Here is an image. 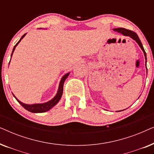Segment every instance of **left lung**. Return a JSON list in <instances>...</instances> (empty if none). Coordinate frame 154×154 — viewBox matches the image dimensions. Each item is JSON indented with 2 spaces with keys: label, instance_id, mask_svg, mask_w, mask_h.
I'll return each instance as SVG.
<instances>
[{
  "label": "left lung",
  "instance_id": "8db88e82",
  "mask_svg": "<svg viewBox=\"0 0 154 154\" xmlns=\"http://www.w3.org/2000/svg\"><path fill=\"white\" fill-rule=\"evenodd\" d=\"M113 30L114 31H116V32H118V33H121V34L124 35V36H129L130 38H131L132 39H133L134 41H136V43L138 44L141 49H142L143 52H144L145 60H146V52H145V50L144 49V47H143L142 43H141L140 38L138 37V35L136 33H134V32H133V31L128 30V29H125L124 28H116V29H113ZM146 70H147V69H146ZM146 72H147V71H146ZM124 110H125V109H124ZM122 111H123V110H122Z\"/></svg>",
  "mask_w": 154,
  "mask_h": 154
}]
</instances>
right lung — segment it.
<instances>
[{
	"instance_id": "obj_1",
	"label": "right lung",
	"mask_w": 154,
	"mask_h": 154,
	"mask_svg": "<svg viewBox=\"0 0 154 154\" xmlns=\"http://www.w3.org/2000/svg\"><path fill=\"white\" fill-rule=\"evenodd\" d=\"M39 29H41V28H40ZM26 35V33H25L22 36L21 38L20 41H18V43L16 44L15 45H14V47L13 48V50H12V52L11 54V57L12 56V54H13V52L14 51V50H15V48L17 46L19 43H20V42L22 41V39L24 38V37L25 35ZM11 60V59H10ZM10 62H9V64H10ZM69 73L70 72L66 73V74L62 76V79H61V81L60 82V85H59V88H58V90H57V94H55V96L52 99V100H50V101H48L47 102H45V103H41V104H24V103H23L21 102L18 100L17 98L15 96H14V94L12 93L13 94V96L14 97V98L16 99L17 101L20 103V104L22 105V106L24 107V108L26 109V110L30 111L31 113H44L45 112V111H49L50 109H51L52 107H54L55 105L57 104L59 102V101L60 100L61 97H62V94H63V86H64V83L65 81V80L67 79V77L69 76Z\"/></svg>"
}]
</instances>
